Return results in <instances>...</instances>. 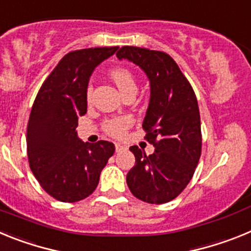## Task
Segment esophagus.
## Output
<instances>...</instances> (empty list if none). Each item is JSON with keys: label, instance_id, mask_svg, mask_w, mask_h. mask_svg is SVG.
Wrapping results in <instances>:
<instances>
[{"label": "esophagus", "instance_id": "obj_1", "mask_svg": "<svg viewBox=\"0 0 251 251\" xmlns=\"http://www.w3.org/2000/svg\"><path fill=\"white\" fill-rule=\"evenodd\" d=\"M126 150V147L122 145H119V143H115V152H122V151Z\"/></svg>", "mask_w": 251, "mask_h": 251}]
</instances>
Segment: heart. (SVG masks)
Wrapping results in <instances>:
<instances>
[{
	"label": "heart",
	"instance_id": "heart-1",
	"mask_svg": "<svg viewBox=\"0 0 251 251\" xmlns=\"http://www.w3.org/2000/svg\"><path fill=\"white\" fill-rule=\"evenodd\" d=\"M113 81L115 85L118 86L119 92L122 94H127L129 92H137V83L134 79V75L127 68H115L110 72ZM92 94V86L88 88L86 90V98H90ZM130 119L128 117H119V118L106 119L103 124V128L109 136L112 137H122L127 128L130 126Z\"/></svg>",
	"mask_w": 251,
	"mask_h": 251
}]
</instances>
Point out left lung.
Returning <instances> with one entry per match:
<instances>
[{
	"label": "left lung",
	"mask_w": 251,
	"mask_h": 251,
	"mask_svg": "<svg viewBox=\"0 0 251 251\" xmlns=\"http://www.w3.org/2000/svg\"><path fill=\"white\" fill-rule=\"evenodd\" d=\"M146 73L151 86L148 109L142 127L154 146L147 156L137 146L129 148L136 165L127 185L137 199L148 203L174 200L191 181L201 156V122L191 84L166 52L123 46L117 52Z\"/></svg>",
	"instance_id": "obj_1"
}]
</instances>
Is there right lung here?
Wrapping results in <instances>:
<instances>
[{"label":"right lung","instance_id":"right-lung-1","mask_svg":"<svg viewBox=\"0 0 251 251\" xmlns=\"http://www.w3.org/2000/svg\"><path fill=\"white\" fill-rule=\"evenodd\" d=\"M118 46L72 51L40 88L27 124V157L41 187L61 202L94 192L115 148L108 141L79 139L77 118L86 113V90L94 69Z\"/></svg>","mask_w":251,"mask_h":251}]
</instances>
